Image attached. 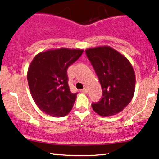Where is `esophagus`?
I'll return each instance as SVG.
<instances>
[{
	"mask_svg": "<svg viewBox=\"0 0 159 159\" xmlns=\"http://www.w3.org/2000/svg\"><path fill=\"white\" fill-rule=\"evenodd\" d=\"M81 92H82V93H88V89H86V88H84V89H81Z\"/></svg>",
	"mask_w": 159,
	"mask_h": 159,
	"instance_id": "esophagus-1",
	"label": "esophagus"
}]
</instances>
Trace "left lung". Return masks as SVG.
Masks as SVG:
<instances>
[{
    "label": "left lung",
    "instance_id": "obj_1",
    "mask_svg": "<svg viewBox=\"0 0 159 159\" xmlns=\"http://www.w3.org/2000/svg\"><path fill=\"white\" fill-rule=\"evenodd\" d=\"M86 54L102 88V99L92 104L102 117L118 114L131 102L135 89V73L125 56L109 46L89 48Z\"/></svg>",
    "mask_w": 159,
    "mask_h": 159
}]
</instances>
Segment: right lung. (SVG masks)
Listing matches in <instances>:
<instances>
[{
    "instance_id": "right-lung-1",
    "label": "right lung",
    "mask_w": 159,
    "mask_h": 159,
    "mask_svg": "<svg viewBox=\"0 0 159 159\" xmlns=\"http://www.w3.org/2000/svg\"><path fill=\"white\" fill-rule=\"evenodd\" d=\"M84 50L66 48L37 54L28 70L30 94L41 111L52 117H64L73 108L77 93L70 92L67 70Z\"/></svg>"
}]
</instances>
